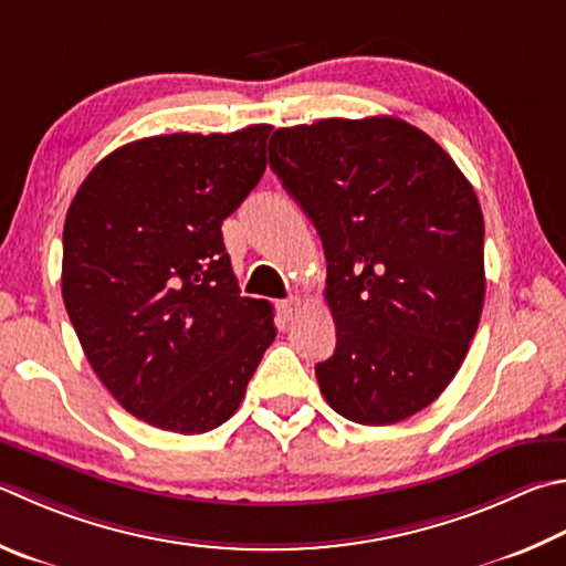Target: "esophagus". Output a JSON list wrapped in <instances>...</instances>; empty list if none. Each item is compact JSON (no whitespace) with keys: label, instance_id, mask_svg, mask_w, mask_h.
Masks as SVG:
<instances>
[{"label":"esophagus","instance_id":"1","mask_svg":"<svg viewBox=\"0 0 566 566\" xmlns=\"http://www.w3.org/2000/svg\"><path fill=\"white\" fill-rule=\"evenodd\" d=\"M276 312H280L284 322H290V318H294L296 314L302 312V300H296V296H292V300H284V302L276 304Z\"/></svg>","mask_w":566,"mask_h":566}]
</instances>
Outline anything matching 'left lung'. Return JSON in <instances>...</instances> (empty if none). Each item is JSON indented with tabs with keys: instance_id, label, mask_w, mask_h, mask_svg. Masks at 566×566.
<instances>
[{
	"instance_id": "8db88e82",
	"label": "left lung",
	"mask_w": 566,
	"mask_h": 566,
	"mask_svg": "<svg viewBox=\"0 0 566 566\" xmlns=\"http://www.w3.org/2000/svg\"><path fill=\"white\" fill-rule=\"evenodd\" d=\"M270 168L324 244L326 403L361 426L423 410L465 361L485 302L472 185L428 133L390 116L274 130Z\"/></svg>"
}]
</instances>
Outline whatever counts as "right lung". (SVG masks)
<instances>
[{
    "label": "right lung",
    "instance_id": "1",
    "mask_svg": "<svg viewBox=\"0 0 566 566\" xmlns=\"http://www.w3.org/2000/svg\"><path fill=\"white\" fill-rule=\"evenodd\" d=\"M272 126L133 140L81 182L61 294L91 368L130 416L172 433L222 426L274 342L240 296L222 220L266 168Z\"/></svg>",
    "mask_w": 566,
    "mask_h": 566
}]
</instances>
